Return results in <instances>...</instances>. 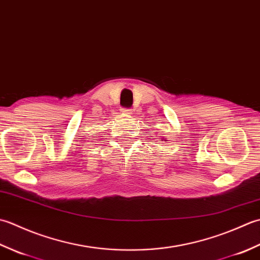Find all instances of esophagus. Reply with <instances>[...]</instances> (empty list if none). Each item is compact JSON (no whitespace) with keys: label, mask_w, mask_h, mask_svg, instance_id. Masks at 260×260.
I'll return each mask as SVG.
<instances>
[{"label":"esophagus","mask_w":260,"mask_h":260,"mask_svg":"<svg viewBox=\"0 0 260 260\" xmlns=\"http://www.w3.org/2000/svg\"><path fill=\"white\" fill-rule=\"evenodd\" d=\"M123 113H125V114H132V109L131 108H123Z\"/></svg>","instance_id":"1"}]
</instances>
